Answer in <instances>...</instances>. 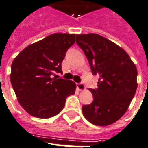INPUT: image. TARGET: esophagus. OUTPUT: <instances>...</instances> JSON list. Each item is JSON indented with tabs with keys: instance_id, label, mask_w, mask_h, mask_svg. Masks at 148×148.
<instances>
[{
	"instance_id": "1",
	"label": "esophagus",
	"mask_w": 148,
	"mask_h": 148,
	"mask_svg": "<svg viewBox=\"0 0 148 148\" xmlns=\"http://www.w3.org/2000/svg\"><path fill=\"white\" fill-rule=\"evenodd\" d=\"M77 87L78 90H85V89H86V87H85L84 84H83V83H79V84H77Z\"/></svg>"
}]
</instances>
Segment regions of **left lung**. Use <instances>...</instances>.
<instances>
[{
	"instance_id": "8db88e82",
	"label": "left lung",
	"mask_w": 148,
	"mask_h": 148,
	"mask_svg": "<svg viewBox=\"0 0 148 148\" xmlns=\"http://www.w3.org/2000/svg\"><path fill=\"white\" fill-rule=\"evenodd\" d=\"M76 37L92 74L99 76L97 88L90 89L93 103L83 106V114L95 125L112 124L125 113L135 94L136 66L124 49L99 35L89 33Z\"/></svg>"
}]
</instances>
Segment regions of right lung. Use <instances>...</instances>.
Listing matches in <instances>:
<instances>
[{"instance_id": "obj_1", "label": "right lung", "mask_w": 148, "mask_h": 148, "mask_svg": "<svg viewBox=\"0 0 148 148\" xmlns=\"http://www.w3.org/2000/svg\"><path fill=\"white\" fill-rule=\"evenodd\" d=\"M75 34L54 33L31 44L14 58L10 82L18 102L32 116L49 119L59 113L76 84L52 77L62 73L66 51L75 42Z\"/></svg>"}]
</instances>
